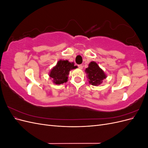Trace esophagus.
<instances>
[{
    "mask_svg": "<svg viewBox=\"0 0 148 148\" xmlns=\"http://www.w3.org/2000/svg\"><path fill=\"white\" fill-rule=\"evenodd\" d=\"M78 68H79V69H82L83 66V65L80 64V65H78Z\"/></svg>",
    "mask_w": 148,
    "mask_h": 148,
    "instance_id": "34e87169",
    "label": "esophagus"
}]
</instances>
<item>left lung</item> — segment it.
I'll list each match as a JSON object with an SVG mask.
<instances>
[{
  "mask_svg": "<svg viewBox=\"0 0 148 148\" xmlns=\"http://www.w3.org/2000/svg\"><path fill=\"white\" fill-rule=\"evenodd\" d=\"M87 73L88 78L89 79V83L93 86L99 85L106 78V76L103 70L95 62H91L88 67L85 70Z\"/></svg>",
  "mask_w": 148,
  "mask_h": 148,
  "instance_id": "8db88e82",
  "label": "left lung"
}]
</instances>
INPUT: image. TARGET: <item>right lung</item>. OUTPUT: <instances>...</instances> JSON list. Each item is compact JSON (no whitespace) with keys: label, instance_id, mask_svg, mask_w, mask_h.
I'll list each match as a JSON object with an SVG mask.
<instances>
[{"label":"right lung","instance_id":"right-lung-1","mask_svg":"<svg viewBox=\"0 0 148 148\" xmlns=\"http://www.w3.org/2000/svg\"><path fill=\"white\" fill-rule=\"evenodd\" d=\"M77 68V66H75L73 63H70L68 60H60L51 70L49 77L53 79V82L56 84L66 83L70 71Z\"/></svg>","mask_w":148,"mask_h":148}]
</instances>
